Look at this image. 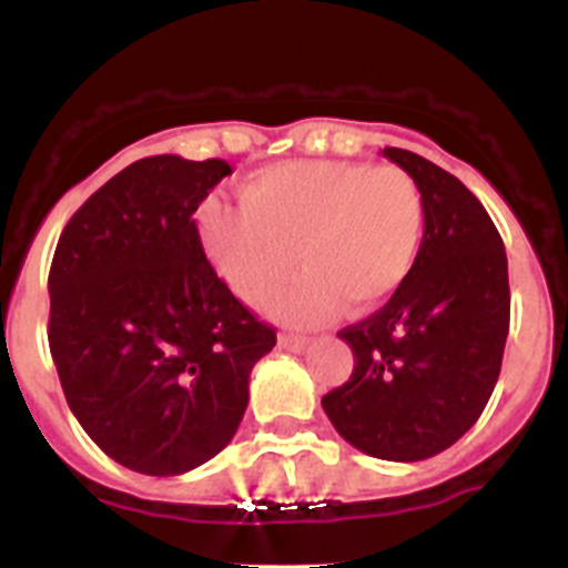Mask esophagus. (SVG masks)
I'll use <instances>...</instances> for the list:
<instances>
[{"mask_svg": "<svg viewBox=\"0 0 568 568\" xmlns=\"http://www.w3.org/2000/svg\"><path fill=\"white\" fill-rule=\"evenodd\" d=\"M307 343L311 341H307L305 335H294V332H283V335H280V346L288 348V352H302Z\"/></svg>", "mask_w": 568, "mask_h": 568, "instance_id": "34e87169", "label": "esophagus"}]
</instances>
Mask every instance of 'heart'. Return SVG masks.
Here are the masks:
<instances>
[{
  "label": "heart",
  "instance_id": "b5f03b06",
  "mask_svg": "<svg viewBox=\"0 0 568 568\" xmlns=\"http://www.w3.org/2000/svg\"><path fill=\"white\" fill-rule=\"evenodd\" d=\"M426 239V197L406 170L365 162H285L244 183L242 203L203 211V242L225 283L250 305L313 324L343 305L365 313L404 288Z\"/></svg>",
  "mask_w": 568,
  "mask_h": 568
}]
</instances>
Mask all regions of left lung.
<instances>
[{
  "mask_svg": "<svg viewBox=\"0 0 568 568\" xmlns=\"http://www.w3.org/2000/svg\"><path fill=\"white\" fill-rule=\"evenodd\" d=\"M426 197V239L404 288L337 335L352 346L346 385L321 398L348 445L420 462L464 437L497 385L511 318L508 261L495 222L456 175L385 148Z\"/></svg>",
  "mask_w": 568,
  "mask_h": 568,
  "instance_id": "8db88e82",
  "label": "left lung"
}]
</instances>
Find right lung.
<instances>
[{"label": "right lung", "instance_id": "obj_1", "mask_svg": "<svg viewBox=\"0 0 568 568\" xmlns=\"http://www.w3.org/2000/svg\"><path fill=\"white\" fill-rule=\"evenodd\" d=\"M231 164L148 156L84 200L49 272V348L95 445L181 475L233 439L252 365L277 343L216 277L194 211Z\"/></svg>", "mask_w": 568, "mask_h": 568}]
</instances>
